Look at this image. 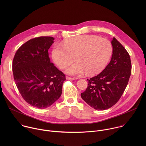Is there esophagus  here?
<instances>
[{"label": "esophagus", "instance_id": "1", "mask_svg": "<svg viewBox=\"0 0 146 146\" xmlns=\"http://www.w3.org/2000/svg\"><path fill=\"white\" fill-rule=\"evenodd\" d=\"M66 79L67 80H74L76 78H73V77H70L69 76H66Z\"/></svg>", "mask_w": 146, "mask_h": 146}]
</instances>
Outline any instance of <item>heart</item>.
Returning a JSON list of instances; mask_svg holds the SVG:
<instances>
[{"instance_id": "1", "label": "heart", "mask_w": 146, "mask_h": 146, "mask_svg": "<svg viewBox=\"0 0 146 146\" xmlns=\"http://www.w3.org/2000/svg\"><path fill=\"white\" fill-rule=\"evenodd\" d=\"M113 52L110 41L95 35H80L65 41L64 46L56 45L52 52L55 64L64 69L74 61L66 70L71 75L82 74L84 71L89 75L102 70L108 64Z\"/></svg>"}]
</instances>
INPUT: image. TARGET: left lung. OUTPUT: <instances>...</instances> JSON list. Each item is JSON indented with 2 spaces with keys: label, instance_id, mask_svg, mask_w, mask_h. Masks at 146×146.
<instances>
[{
  "label": "left lung",
  "instance_id": "1",
  "mask_svg": "<svg viewBox=\"0 0 146 146\" xmlns=\"http://www.w3.org/2000/svg\"><path fill=\"white\" fill-rule=\"evenodd\" d=\"M113 55L110 63L101 73L88 80V86L81 94L82 99L96 110L111 108L125 90L131 73L130 56L115 38L111 41Z\"/></svg>",
  "mask_w": 146,
  "mask_h": 146
}]
</instances>
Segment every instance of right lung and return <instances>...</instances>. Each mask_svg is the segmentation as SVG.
<instances>
[{"mask_svg": "<svg viewBox=\"0 0 146 146\" xmlns=\"http://www.w3.org/2000/svg\"><path fill=\"white\" fill-rule=\"evenodd\" d=\"M54 38H32L16 51L13 72L17 87L23 99L38 109L47 108L56 101L62 92L65 75L50 62L48 50Z\"/></svg>", "mask_w": 146, "mask_h": 146, "instance_id": "obj_1", "label": "right lung"}]
</instances>
